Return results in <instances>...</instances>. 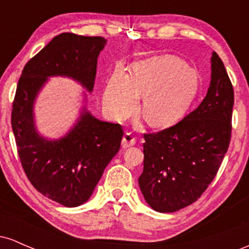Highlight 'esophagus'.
<instances>
[{
    "label": "esophagus",
    "mask_w": 249,
    "mask_h": 249,
    "mask_svg": "<svg viewBox=\"0 0 249 249\" xmlns=\"http://www.w3.org/2000/svg\"><path fill=\"white\" fill-rule=\"evenodd\" d=\"M134 144H136V138H134L131 133H125L124 137H123V139H122V146L124 148H126V147L133 146Z\"/></svg>",
    "instance_id": "1"
}]
</instances>
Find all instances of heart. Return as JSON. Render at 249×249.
Listing matches in <instances>:
<instances>
[{
    "instance_id": "b5f03b06",
    "label": "heart",
    "mask_w": 249,
    "mask_h": 249,
    "mask_svg": "<svg viewBox=\"0 0 249 249\" xmlns=\"http://www.w3.org/2000/svg\"><path fill=\"white\" fill-rule=\"evenodd\" d=\"M200 91L198 71L177 57L164 55L134 63L130 75L117 68L104 92V104L116 119L127 118L145 97L142 115L151 126L168 127L178 123Z\"/></svg>"
}]
</instances>
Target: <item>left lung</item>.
<instances>
[{
	"label": "left lung",
	"instance_id": "obj_1",
	"mask_svg": "<svg viewBox=\"0 0 249 249\" xmlns=\"http://www.w3.org/2000/svg\"><path fill=\"white\" fill-rule=\"evenodd\" d=\"M211 63V84L199 107L173 126L144 134V170L138 182L157 212L172 213L196 201L228 150L233 85L218 53H212Z\"/></svg>",
	"mask_w": 249,
	"mask_h": 249
}]
</instances>
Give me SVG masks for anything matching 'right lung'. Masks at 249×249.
Listing matches in <instances>:
<instances>
[{"label": "right lung", "mask_w": 249, "mask_h": 249, "mask_svg": "<svg viewBox=\"0 0 249 249\" xmlns=\"http://www.w3.org/2000/svg\"><path fill=\"white\" fill-rule=\"evenodd\" d=\"M105 43L99 36L63 33L25 64L17 84L11 127L22 167L39 193L65 207L90 199L105 167L118 153L123 127L99 121L84 107L67 136L49 141L36 131L34 103L50 76L71 77L91 92Z\"/></svg>", "instance_id": "right-lung-1"}]
</instances>
